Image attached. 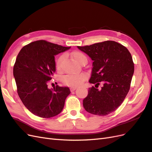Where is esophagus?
<instances>
[{"label":"esophagus","instance_id":"obj_1","mask_svg":"<svg viewBox=\"0 0 152 152\" xmlns=\"http://www.w3.org/2000/svg\"><path fill=\"white\" fill-rule=\"evenodd\" d=\"M76 89V87H72L70 88V90H71V91H75Z\"/></svg>","mask_w":152,"mask_h":152}]
</instances>
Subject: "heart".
I'll return each instance as SVG.
<instances>
[{
  "instance_id": "1",
  "label": "heart",
  "mask_w": 152,
  "mask_h": 152,
  "mask_svg": "<svg viewBox=\"0 0 152 152\" xmlns=\"http://www.w3.org/2000/svg\"><path fill=\"white\" fill-rule=\"evenodd\" d=\"M72 57L77 63L83 60L87 59L85 54L80 51H75L72 53ZM64 60V56H60L57 58L56 61V67L58 71H60L62 67V61ZM86 78V75L83 73L77 74L74 75H66L62 77L61 81L64 84L69 86H78Z\"/></svg>"
}]
</instances>
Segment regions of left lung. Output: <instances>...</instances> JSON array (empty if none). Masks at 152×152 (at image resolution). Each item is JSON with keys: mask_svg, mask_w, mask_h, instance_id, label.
Masks as SVG:
<instances>
[{"mask_svg": "<svg viewBox=\"0 0 152 152\" xmlns=\"http://www.w3.org/2000/svg\"><path fill=\"white\" fill-rule=\"evenodd\" d=\"M93 61L89 83L96 84L88 88L83 100L89 113L106 115L115 111L126 96L134 72V64L128 50L114 41H105L84 47L77 46ZM99 82L104 84L99 90Z\"/></svg>", "mask_w": 152, "mask_h": 152, "instance_id": "obj_1", "label": "left lung"}]
</instances>
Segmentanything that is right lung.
Here are the masks:
<instances>
[{
    "mask_svg": "<svg viewBox=\"0 0 152 152\" xmlns=\"http://www.w3.org/2000/svg\"><path fill=\"white\" fill-rule=\"evenodd\" d=\"M45 40L23 47L13 67L17 92L24 106L38 117L49 118L59 114L71 91L58 85L49 89L48 84L56 72L54 56L69 50Z\"/></svg>",
    "mask_w": 152,
    "mask_h": 152,
    "instance_id": "obj_1",
    "label": "right lung"
}]
</instances>
